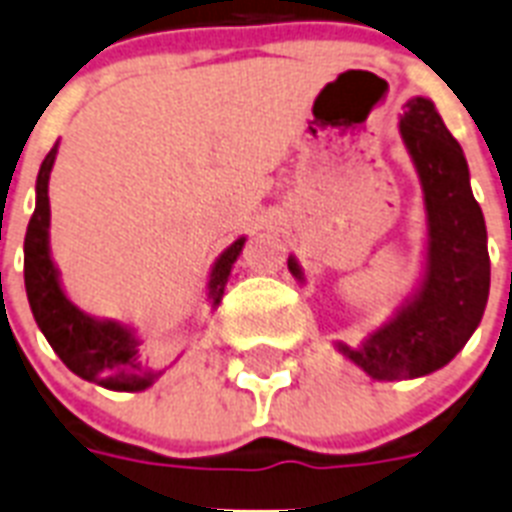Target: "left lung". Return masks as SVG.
Segmentation results:
<instances>
[{
  "instance_id": "8db88e82",
  "label": "left lung",
  "mask_w": 512,
  "mask_h": 512,
  "mask_svg": "<svg viewBox=\"0 0 512 512\" xmlns=\"http://www.w3.org/2000/svg\"><path fill=\"white\" fill-rule=\"evenodd\" d=\"M400 136L413 160L426 207V249L418 284L357 347L334 342L373 381H405L439 371L479 328L489 299L486 223L473 199L463 147L429 97L405 102ZM289 270H305L289 255Z\"/></svg>"
}]
</instances>
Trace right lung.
<instances>
[{"label":"right lung","mask_w":512,"mask_h":512,"mask_svg":"<svg viewBox=\"0 0 512 512\" xmlns=\"http://www.w3.org/2000/svg\"><path fill=\"white\" fill-rule=\"evenodd\" d=\"M60 141L49 149L36 176V210L28 220L26 244H23V276L26 294L36 326L47 336L52 350L70 371L83 381L105 386L110 392H144L165 373V368L152 365L149 355H141V339L134 326L115 318H97L73 305V299L62 289L60 270L52 260L49 247V176L57 160ZM247 236H239L215 257L207 276V299L218 310L228 276L236 257L242 255Z\"/></svg>","instance_id":"obj_1"}]
</instances>
